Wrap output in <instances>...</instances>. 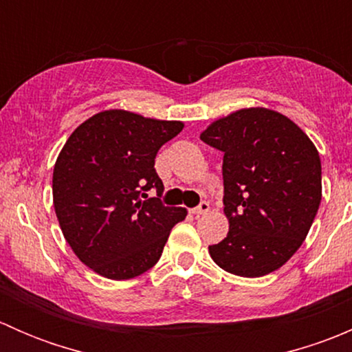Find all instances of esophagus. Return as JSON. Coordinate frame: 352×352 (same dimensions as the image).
I'll return each instance as SVG.
<instances>
[{
    "instance_id": "34e87169",
    "label": "esophagus",
    "mask_w": 352,
    "mask_h": 352,
    "mask_svg": "<svg viewBox=\"0 0 352 352\" xmlns=\"http://www.w3.org/2000/svg\"><path fill=\"white\" fill-rule=\"evenodd\" d=\"M209 211V202H206V201H202L201 204L197 206V208H194V209H190V212H192L194 216H201V214H206V212Z\"/></svg>"
}]
</instances>
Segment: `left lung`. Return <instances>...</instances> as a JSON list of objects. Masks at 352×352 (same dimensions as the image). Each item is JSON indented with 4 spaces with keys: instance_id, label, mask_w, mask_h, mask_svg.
Returning <instances> with one entry per match:
<instances>
[{
    "instance_id": "left-lung-1",
    "label": "left lung",
    "mask_w": 352,
    "mask_h": 352,
    "mask_svg": "<svg viewBox=\"0 0 352 352\" xmlns=\"http://www.w3.org/2000/svg\"><path fill=\"white\" fill-rule=\"evenodd\" d=\"M201 140L223 151L225 240L212 261L242 278L274 272L307 239L322 201V163L310 138L283 113L240 109L216 119Z\"/></svg>"
}]
</instances>
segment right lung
Segmentation results:
<instances>
[{"mask_svg":"<svg viewBox=\"0 0 352 352\" xmlns=\"http://www.w3.org/2000/svg\"><path fill=\"white\" fill-rule=\"evenodd\" d=\"M184 129L122 109L102 110L67 138L52 173L56 216L76 257L113 281L133 279L162 257L187 211L163 206L160 148ZM156 190L158 198H148Z\"/></svg>","mask_w":352,"mask_h":352,"instance_id":"1","label":"right lung"}]
</instances>
